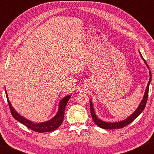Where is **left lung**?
<instances>
[{
	"label": "left lung",
	"mask_w": 154,
	"mask_h": 154,
	"mask_svg": "<svg viewBox=\"0 0 154 154\" xmlns=\"http://www.w3.org/2000/svg\"><path fill=\"white\" fill-rule=\"evenodd\" d=\"M141 57H142V54H141ZM144 63L146 65V66L148 67V69H149V67L148 65H147L146 62H145V60H144ZM149 75H150V79H149V81L148 83V85H147V86H146V90H145L144 95V97H143L142 102H140V105H139V106L137 107V109H136V111H134V112L132 113L131 116H130L129 117L127 118V119L125 120H123V121H119V122H114V123H108V122H104V121H102V120L99 119L97 116V115L95 114V112H94L92 103L91 101H90V113H91L92 118V119H93L94 123H95L97 125L99 126V127L102 128H103V129H119V128H123L124 127H125L126 125H128V124H130L131 122L133 121L142 112V111L144 110L145 106H146L147 99H148L149 84H150V82L151 80V73L150 71H149Z\"/></svg>",
	"instance_id": "obj_1"
}]
</instances>
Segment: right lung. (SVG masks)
Listing matches in <instances>:
<instances>
[{"label": "right lung", "mask_w": 154, "mask_h": 154, "mask_svg": "<svg viewBox=\"0 0 154 154\" xmlns=\"http://www.w3.org/2000/svg\"><path fill=\"white\" fill-rule=\"evenodd\" d=\"M5 94L6 97H7V100L8 104H9V107L11 111V114L14 119H15L17 121L20 122V123H22L23 125L26 126L29 129L33 130V131L38 132H51L53 130H56L60 126L62 125L63 120H64V110L65 107H66L67 102L69 99L71 97V95H68L66 97H64L62 100L60 101V104H59V109L57 114L50 119V121L43 122V123H33V122L29 121V120L25 119L24 117L20 116L17 111L14 110L13 107H12L11 103L10 102L9 99L8 97V94L5 90Z\"/></svg>", "instance_id": "obj_1"}]
</instances>
